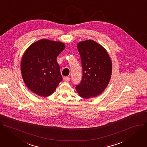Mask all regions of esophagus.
<instances>
[{
    "label": "esophagus",
    "instance_id": "34e87169",
    "mask_svg": "<svg viewBox=\"0 0 147 147\" xmlns=\"http://www.w3.org/2000/svg\"><path fill=\"white\" fill-rule=\"evenodd\" d=\"M63 80L65 81V82H69V81L70 80V78L68 76H65L63 78Z\"/></svg>",
    "mask_w": 147,
    "mask_h": 147
}]
</instances>
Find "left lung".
<instances>
[{
  "label": "left lung",
  "mask_w": 147,
  "mask_h": 147,
  "mask_svg": "<svg viewBox=\"0 0 147 147\" xmlns=\"http://www.w3.org/2000/svg\"><path fill=\"white\" fill-rule=\"evenodd\" d=\"M77 48L82 78L76 85V90L80 97L89 99L101 94L107 86L111 75V61L105 49L93 40L80 42Z\"/></svg>",
  "instance_id": "8db88e82"
}]
</instances>
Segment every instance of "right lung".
<instances>
[{
  "label": "right lung",
  "mask_w": 147,
  "mask_h": 147,
  "mask_svg": "<svg viewBox=\"0 0 147 147\" xmlns=\"http://www.w3.org/2000/svg\"><path fill=\"white\" fill-rule=\"evenodd\" d=\"M65 47L62 42L42 39L28 48L22 59L21 72L31 91L43 97L54 92L62 80L57 57Z\"/></svg>",
  "instance_id": "1"
}]
</instances>
